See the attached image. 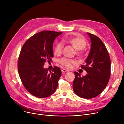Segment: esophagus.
<instances>
[{"label": "esophagus", "instance_id": "esophagus-1", "mask_svg": "<svg viewBox=\"0 0 124 124\" xmlns=\"http://www.w3.org/2000/svg\"><path fill=\"white\" fill-rule=\"evenodd\" d=\"M62 71L63 72H67L68 71V70H65V69H62Z\"/></svg>", "mask_w": 124, "mask_h": 124}]
</instances>
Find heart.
<instances>
[{"mask_svg": "<svg viewBox=\"0 0 124 124\" xmlns=\"http://www.w3.org/2000/svg\"><path fill=\"white\" fill-rule=\"evenodd\" d=\"M63 41L71 44L77 51V54L79 56H82L83 55V52L82 50L86 47L87 45L86 40L82 37H72L67 36L64 39ZM64 47V44L62 41L58 42L55 45L54 52L56 55L61 54ZM61 65L66 68H71L72 65L76 63L74 60L68 59L66 58H63L59 61Z\"/></svg>", "mask_w": 124, "mask_h": 124, "instance_id": "b5f03b06", "label": "heart"}]
</instances>
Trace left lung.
Segmentation results:
<instances>
[{"label": "left lung", "instance_id": "left-lung-1", "mask_svg": "<svg viewBox=\"0 0 124 124\" xmlns=\"http://www.w3.org/2000/svg\"><path fill=\"white\" fill-rule=\"evenodd\" d=\"M91 40V49L85 62L81 67L87 72L81 77L74 72L73 89L79 97L92 99L99 95L106 87L110 77L111 61L108 50L98 37L87 33Z\"/></svg>", "mask_w": 124, "mask_h": 124}]
</instances>
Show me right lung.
I'll return each instance as SVG.
<instances>
[{
	"label": "right lung",
	"mask_w": 124,
	"mask_h": 124,
	"mask_svg": "<svg viewBox=\"0 0 124 124\" xmlns=\"http://www.w3.org/2000/svg\"><path fill=\"white\" fill-rule=\"evenodd\" d=\"M62 33L43 31L32 36L23 45L18 62V70L25 89L35 97L44 98L53 94L58 87L61 70L44 68V63L54 57L53 44Z\"/></svg>",
	"instance_id": "1"
}]
</instances>
